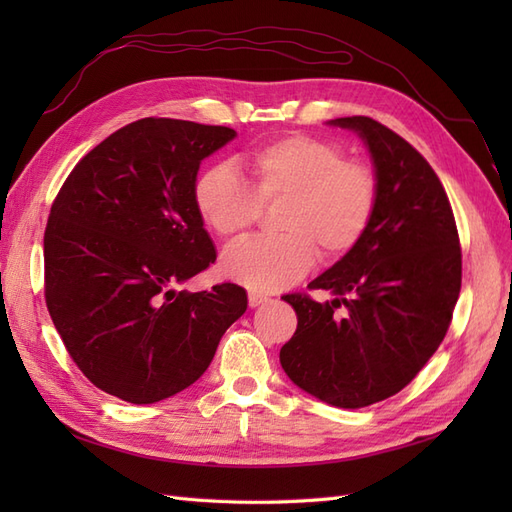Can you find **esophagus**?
<instances>
[{"mask_svg":"<svg viewBox=\"0 0 512 512\" xmlns=\"http://www.w3.org/2000/svg\"><path fill=\"white\" fill-rule=\"evenodd\" d=\"M267 301H269V297H265V294H258V292L247 294V303H250V307H258Z\"/></svg>","mask_w":512,"mask_h":512,"instance_id":"34e87169","label":"esophagus"}]
</instances>
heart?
<instances>
[{"instance_id": "heart-1", "label": "heart", "mask_w": 512, "mask_h": 512, "mask_svg": "<svg viewBox=\"0 0 512 512\" xmlns=\"http://www.w3.org/2000/svg\"><path fill=\"white\" fill-rule=\"evenodd\" d=\"M247 181L232 164H218L198 179L194 200L203 222L226 241L254 226L260 205L284 200L277 228L284 235L230 247L224 273L247 288L275 292L314 265L348 254L374 218L378 185L371 170L344 160L337 145L294 134L241 158Z\"/></svg>"}]
</instances>
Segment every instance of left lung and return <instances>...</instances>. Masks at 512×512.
<instances>
[{
    "label": "left lung",
    "mask_w": 512,
    "mask_h": 512,
    "mask_svg": "<svg viewBox=\"0 0 512 512\" xmlns=\"http://www.w3.org/2000/svg\"><path fill=\"white\" fill-rule=\"evenodd\" d=\"M327 123L367 147L376 211L361 241L307 286L335 299L284 297L299 324L280 363L305 393L354 410L399 393L438 350L459 299L461 250L451 203L421 153L369 117Z\"/></svg>",
    "instance_id": "8db88e82"
}]
</instances>
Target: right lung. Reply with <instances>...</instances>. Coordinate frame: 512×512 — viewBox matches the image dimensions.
I'll list each match as a JSON object with an SVG mask.
<instances>
[{
	"label": "right lung",
	"mask_w": 512,
	"mask_h": 512,
	"mask_svg": "<svg viewBox=\"0 0 512 512\" xmlns=\"http://www.w3.org/2000/svg\"><path fill=\"white\" fill-rule=\"evenodd\" d=\"M224 126L138 119L74 166L44 232V297L72 361L98 389L156 404L188 389L247 309L237 284L177 290L215 260L194 200Z\"/></svg>",
	"instance_id": "right-lung-1"
}]
</instances>
